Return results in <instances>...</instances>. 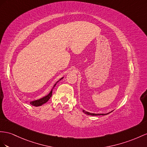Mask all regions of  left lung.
<instances>
[{
  "label": "left lung",
  "mask_w": 147,
  "mask_h": 147,
  "mask_svg": "<svg viewBox=\"0 0 147 147\" xmlns=\"http://www.w3.org/2000/svg\"><path fill=\"white\" fill-rule=\"evenodd\" d=\"M82 112H83L84 113H85L86 114H88V115H105L109 114V113H111V112H112V111H111V112L107 113V114H93V113H90V112H87V111H85L84 110H82Z\"/></svg>",
  "instance_id": "8db88e82"
}]
</instances>
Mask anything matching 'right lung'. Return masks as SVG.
Returning <instances> with one entry per match:
<instances>
[{"mask_svg": "<svg viewBox=\"0 0 147 147\" xmlns=\"http://www.w3.org/2000/svg\"><path fill=\"white\" fill-rule=\"evenodd\" d=\"M63 78L60 79V80H59V81L61 80ZM59 81H58L57 82H56V84L54 85L53 88H54V87L56 86V83H57V82H58ZM52 92H53V89H51V91H50V92L49 93L47 96H45V97H42V98H41V99H40L35 100H33V101H30V104L31 105H32V106H36V107L41 106V105H43V104H45V103H46L47 102H48V100L50 99V97H51V96H52Z\"/></svg>", "mask_w": 147, "mask_h": 147, "instance_id": "1", "label": "right lung"}]
</instances>
